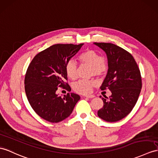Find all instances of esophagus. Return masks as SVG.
Wrapping results in <instances>:
<instances>
[{
    "label": "esophagus",
    "instance_id": "1",
    "mask_svg": "<svg viewBox=\"0 0 158 158\" xmlns=\"http://www.w3.org/2000/svg\"><path fill=\"white\" fill-rule=\"evenodd\" d=\"M84 97H86V98H94L95 96H94V95H86V96H84Z\"/></svg>",
    "mask_w": 158,
    "mask_h": 158
}]
</instances>
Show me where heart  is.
I'll list each match as a JSON object with an SVG mask.
<instances>
[{"mask_svg": "<svg viewBox=\"0 0 158 158\" xmlns=\"http://www.w3.org/2000/svg\"><path fill=\"white\" fill-rule=\"evenodd\" d=\"M79 60L81 63L90 66V76H101L105 74L107 70V65L105 61L103 60L101 55L94 50H86L80 56ZM66 72L70 79L74 80L77 78L78 66L74 60L69 61L67 63ZM96 84L97 82L94 80H81L74 84V89L79 94H88L92 92V88L96 86Z\"/></svg>", "mask_w": 158, "mask_h": 158, "instance_id": "1", "label": "heart"}]
</instances>
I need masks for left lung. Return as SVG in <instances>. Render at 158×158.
<instances>
[{
    "mask_svg": "<svg viewBox=\"0 0 158 158\" xmlns=\"http://www.w3.org/2000/svg\"><path fill=\"white\" fill-rule=\"evenodd\" d=\"M105 52L108 60V72L101 86L109 88V98L102 97V108L98 116L107 122H117L128 115L135 105L142 83L139 69L130 53L110 43H94Z\"/></svg>",
    "mask_w": 158,
    "mask_h": 158,
    "instance_id": "1",
    "label": "left lung"
}]
</instances>
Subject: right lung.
Wrapping results in <instances>:
<instances>
[{
	"mask_svg": "<svg viewBox=\"0 0 158 158\" xmlns=\"http://www.w3.org/2000/svg\"><path fill=\"white\" fill-rule=\"evenodd\" d=\"M84 44H56L34 57L25 78V90L30 105L40 117L51 123H59L68 117L80 99L74 93L61 97L57 88L71 90L65 81L67 63Z\"/></svg>",
	"mask_w": 158,
	"mask_h": 158,
	"instance_id": "1",
	"label": "right lung"
}]
</instances>
